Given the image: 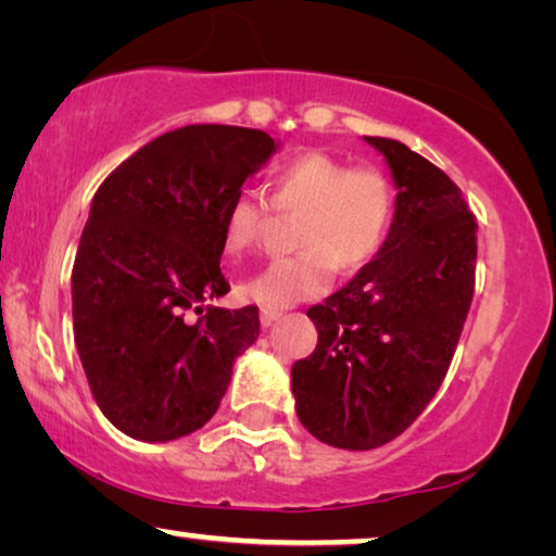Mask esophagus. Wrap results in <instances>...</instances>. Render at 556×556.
I'll return each mask as SVG.
<instances>
[{
    "mask_svg": "<svg viewBox=\"0 0 556 556\" xmlns=\"http://www.w3.org/2000/svg\"><path fill=\"white\" fill-rule=\"evenodd\" d=\"M280 316H283V314H280V311H273V308H263V311H261V324L265 326V329H268V326H273V324H276Z\"/></svg>",
    "mask_w": 556,
    "mask_h": 556,
    "instance_id": "1",
    "label": "esophagus"
}]
</instances>
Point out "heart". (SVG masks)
<instances>
[{
  "label": "heart",
  "mask_w": 556,
  "mask_h": 556,
  "mask_svg": "<svg viewBox=\"0 0 556 556\" xmlns=\"http://www.w3.org/2000/svg\"><path fill=\"white\" fill-rule=\"evenodd\" d=\"M273 207L295 219L301 253L270 261L240 283L242 299L263 308H288L329 291L333 268L354 270L375 257L392 223V187L382 172L329 154H306L273 177ZM268 204L242 189L225 207L223 240L240 253L261 238Z\"/></svg>",
  "instance_id": "heart-1"
}]
</instances>
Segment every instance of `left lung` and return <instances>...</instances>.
I'll list each match as a JSON object with an SVG mask.
<instances>
[{
    "label": "left lung",
    "mask_w": 556,
    "mask_h": 556,
    "mask_svg": "<svg viewBox=\"0 0 556 556\" xmlns=\"http://www.w3.org/2000/svg\"><path fill=\"white\" fill-rule=\"evenodd\" d=\"M394 197L377 255L306 316L314 354L291 367L295 415L326 445L390 443L435 397L473 301L476 217L460 189L402 141L364 136Z\"/></svg>",
    "instance_id": "1"
}]
</instances>
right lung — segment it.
<instances>
[{"mask_svg":"<svg viewBox=\"0 0 556 556\" xmlns=\"http://www.w3.org/2000/svg\"><path fill=\"white\" fill-rule=\"evenodd\" d=\"M280 141L242 126L166 131L98 187L73 265V331L101 413L134 440L169 443L217 413L232 364L261 333L230 291L223 217ZM205 311L197 323L188 311Z\"/></svg>","mask_w":556,"mask_h":556,"instance_id":"right-lung-1","label":"right lung"}]
</instances>
